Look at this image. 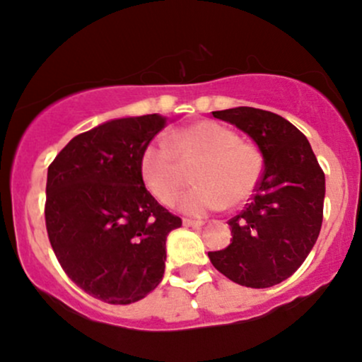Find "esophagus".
<instances>
[{"mask_svg":"<svg viewBox=\"0 0 362 362\" xmlns=\"http://www.w3.org/2000/svg\"><path fill=\"white\" fill-rule=\"evenodd\" d=\"M203 223H204V222H201V220L184 218V226H185V227H196V229H197V227H201V226H203Z\"/></svg>","mask_w":362,"mask_h":362,"instance_id":"obj_1","label":"esophagus"}]
</instances>
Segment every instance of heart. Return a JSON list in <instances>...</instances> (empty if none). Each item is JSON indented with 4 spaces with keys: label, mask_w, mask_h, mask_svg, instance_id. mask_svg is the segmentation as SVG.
I'll list each match as a JSON object with an SVG mask.
<instances>
[{
    "label": "heart",
    "mask_w": 362,
    "mask_h": 362,
    "mask_svg": "<svg viewBox=\"0 0 362 362\" xmlns=\"http://www.w3.org/2000/svg\"><path fill=\"white\" fill-rule=\"evenodd\" d=\"M194 187L178 197V208L191 215L238 206L257 189L264 173V154L257 146L216 121H197L154 140L140 154L139 170L147 191L159 203L170 204L185 177L180 163L191 165Z\"/></svg>",
    "instance_id": "obj_1"
}]
</instances>
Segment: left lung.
I'll return each mask as SVG.
<instances>
[{
	"mask_svg": "<svg viewBox=\"0 0 362 362\" xmlns=\"http://www.w3.org/2000/svg\"><path fill=\"white\" fill-rule=\"evenodd\" d=\"M213 117L248 133L264 154L250 203L229 220L230 245L208 251L213 267L234 283L269 288L288 279L317 241L325 171L309 140L288 119L255 107L215 111Z\"/></svg>",
	"mask_w": 362,
	"mask_h": 362,
	"instance_id": "1",
	"label": "left lung"
}]
</instances>
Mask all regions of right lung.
<instances>
[{
	"label": "right lung",
	"mask_w": 362,
	"mask_h": 362,
	"mask_svg": "<svg viewBox=\"0 0 362 362\" xmlns=\"http://www.w3.org/2000/svg\"><path fill=\"white\" fill-rule=\"evenodd\" d=\"M159 114L121 117L79 133L48 166V239L64 272L112 305L161 283L166 235L182 226L144 185L140 154L165 128Z\"/></svg>",
	"instance_id": "obj_1"
}]
</instances>
